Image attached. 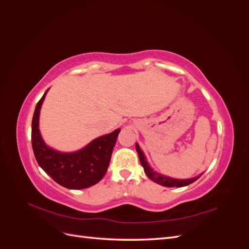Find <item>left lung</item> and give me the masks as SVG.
I'll return each mask as SVG.
<instances>
[{"mask_svg": "<svg viewBox=\"0 0 249 249\" xmlns=\"http://www.w3.org/2000/svg\"><path fill=\"white\" fill-rule=\"evenodd\" d=\"M136 150H137V153H138L139 160H140V163L142 165V167L144 168L145 175L150 179H153L154 182L160 184V185H162L164 187H184V186L192 184L197 178H199V177H197V178H190V179H176V178H168V177L161 176V175H159V173H157L156 171H154L152 168L149 167L148 163L146 162L145 157H144V155H143L142 150L140 149V147H139V145L137 144V143H136Z\"/></svg>", "mask_w": 249, "mask_h": 249, "instance_id": "obj_1", "label": "left lung"}]
</instances>
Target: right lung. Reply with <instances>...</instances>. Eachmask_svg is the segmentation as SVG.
<instances>
[{"label": "right lung", "instance_id": "add662e5", "mask_svg": "<svg viewBox=\"0 0 249 249\" xmlns=\"http://www.w3.org/2000/svg\"><path fill=\"white\" fill-rule=\"evenodd\" d=\"M48 90L37 103L32 119L31 140L36 161L56 183L67 189L79 190L93 186L107 172L120 129L94 139L79 152H56L46 145L38 129L39 111Z\"/></svg>", "mask_w": 249, "mask_h": 249}]
</instances>
